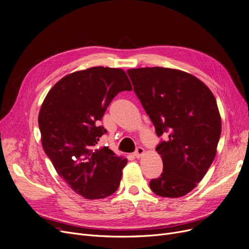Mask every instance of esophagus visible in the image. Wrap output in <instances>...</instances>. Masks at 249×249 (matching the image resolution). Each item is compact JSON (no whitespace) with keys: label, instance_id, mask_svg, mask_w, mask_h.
I'll use <instances>...</instances> for the list:
<instances>
[{"label":"esophagus","instance_id":"1","mask_svg":"<svg viewBox=\"0 0 249 249\" xmlns=\"http://www.w3.org/2000/svg\"><path fill=\"white\" fill-rule=\"evenodd\" d=\"M143 154H144V148L142 146H138V147H136L135 151L133 153V156L135 158H140Z\"/></svg>","mask_w":249,"mask_h":249}]
</instances>
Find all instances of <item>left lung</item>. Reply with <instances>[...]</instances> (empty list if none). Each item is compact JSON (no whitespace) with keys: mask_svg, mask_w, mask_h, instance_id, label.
Here are the masks:
<instances>
[{"mask_svg":"<svg viewBox=\"0 0 249 249\" xmlns=\"http://www.w3.org/2000/svg\"><path fill=\"white\" fill-rule=\"evenodd\" d=\"M133 89L160 137L156 147L163 173L149 187L163 197H181L207 174L222 131L218 105L210 89L193 75L176 69H128Z\"/></svg>","mask_w":249,"mask_h":249,"instance_id":"8db88e82","label":"left lung"}]
</instances>
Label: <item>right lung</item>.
<instances>
[{
	"instance_id": "obj_1",
	"label": "right lung",
	"mask_w": 249,
	"mask_h": 249,
	"mask_svg": "<svg viewBox=\"0 0 249 249\" xmlns=\"http://www.w3.org/2000/svg\"><path fill=\"white\" fill-rule=\"evenodd\" d=\"M124 90H132L124 70L92 67L63 77L41 105L38 126L45 153L59 176L88 199L110 196L120 185L127 159L95 145L107 133L99 122Z\"/></svg>"
}]
</instances>
